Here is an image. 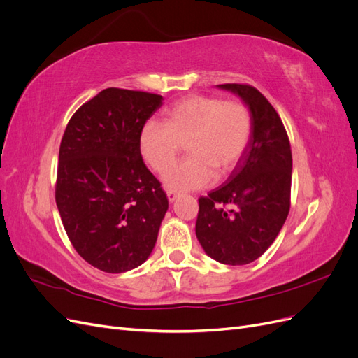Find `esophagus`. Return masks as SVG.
<instances>
[{
  "label": "esophagus",
  "instance_id": "esophagus-1",
  "mask_svg": "<svg viewBox=\"0 0 358 358\" xmlns=\"http://www.w3.org/2000/svg\"><path fill=\"white\" fill-rule=\"evenodd\" d=\"M167 199H169L170 203L175 201L178 199V192L173 191V189H167Z\"/></svg>",
  "mask_w": 358,
  "mask_h": 358
}]
</instances>
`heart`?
Here are the masks:
<instances>
[{
    "label": "heart",
    "instance_id": "1",
    "mask_svg": "<svg viewBox=\"0 0 358 358\" xmlns=\"http://www.w3.org/2000/svg\"><path fill=\"white\" fill-rule=\"evenodd\" d=\"M252 133L251 112L242 101L192 95L170 107L166 125L154 119L140 129L138 148L155 171L162 173L187 142L190 157L164 175L175 191L200 189L224 178L239 164Z\"/></svg>",
    "mask_w": 358,
    "mask_h": 358
}]
</instances>
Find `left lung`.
<instances>
[{
  "instance_id": "1",
  "label": "left lung",
  "mask_w": 358,
  "mask_h": 358,
  "mask_svg": "<svg viewBox=\"0 0 358 358\" xmlns=\"http://www.w3.org/2000/svg\"><path fill=\"white\" fill-rule=\"evenodd\" d=\"M241 96L252 117V133L239 164L224 185L200 197L197 239L210 258L243 266L262 257L289 212L291 146L279 115L254 86L218 85Z\"/></svg>"
}]
</instances>
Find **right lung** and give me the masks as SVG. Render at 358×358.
Listing matches in <instances>:
<instances>
[{
	"mask_svg": "<svg viewBox=\"0 0 358 358\" xmlns=\"http://www.w3.org/2000/svg\"><path fill=\"white\" fill-rule=\"evenodd\" d=\"M162 96L107 88L80 106L59 146L55 200L71 245L91 266L124 273L155 246L169 200L138 148Z\"/></svg>",
	"mask_w": 358,
	"mask_h": 358,
	"instance_id": "add662e5",
	"label": "right lung"
}]
</instances>
